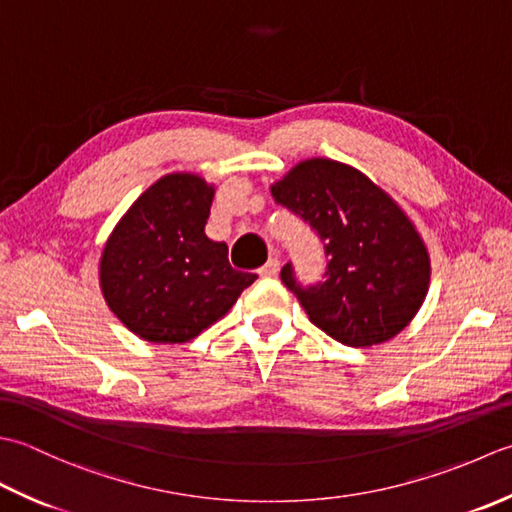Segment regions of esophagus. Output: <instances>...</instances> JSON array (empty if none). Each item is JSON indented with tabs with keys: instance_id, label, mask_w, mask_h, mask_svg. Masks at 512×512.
I'll return each instance as SVG.
<instances>
[{
	"instance_id": "1",
	"label": "esophagus",
	"mask_w": 512,
	"mask_h": 512,
	"mask_svg": "<svg viewBox=\"0 0 512 512\" xmlns=\"http://www.w3.org/2000/svg\"><path fill=\"white\" fill-rule=\"evenodd\" d=\"M278 271H280V260L278 258H269L267 263L258 269V274L263 276V278H274V276H278Z\"/></svg>"
}]
</instances>
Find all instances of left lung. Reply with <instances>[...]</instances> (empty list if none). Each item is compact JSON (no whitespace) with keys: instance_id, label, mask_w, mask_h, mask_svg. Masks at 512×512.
<instances>
[{"instance_id":"8db88e82","label":"left lung","mask_w":512,"mask_h":512,"mask_svg":"<svg viewBox=\"0 0 512 512\" xmlns=\"http://www.w3.org/2000/svg\"><path fill=\"white\" fill-rule=\"evenodd\" d=\"M271 194L325 245L318 283H300L291 263L280 269L309 320L347 347L398 336L424 302L431 265L393 198L362 172L329 159L298 163Z\"/></svg>"}]
</instances>
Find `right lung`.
I'll return each mask as SVG.
<instances>
[{
  "mask_svg": "<svg viewBox=\"0 0 512 512\" xmlns=\"http://www.w3.org/2000/svg\"><path fill=\"white\" fill-rule=\"evenodd\" d=\"M214 187L168 174L114 227L101 256L108 307L139 338L174 344L223 318L256 274L229 265L227 245L205 236Z\"/></svg>",
  "mask_w": 512,
  "mask_h": 512,
  "instance_id": "right-lung-1",
  "label": "right lung"
}]
</instances>
